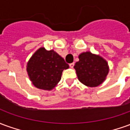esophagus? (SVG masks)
<instances>
[{"mask_svg": "<svg viewBox=\"0 0 130 130\" xmlns=\"http://www.w3.org/2000/svg\"><path fill=\"white\" fill-rule=\"evenodd\" d=\"M74 65V62H72V63H70V67L71 68H73Z\"/></svg>", "mask_w": 130, "mask_h": 130, "instance_id": "1", "label": "esophagus"}]
</instances>
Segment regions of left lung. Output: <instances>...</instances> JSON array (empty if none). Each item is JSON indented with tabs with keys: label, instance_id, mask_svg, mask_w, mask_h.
I'll return each mask as SVG.
<instances>
[{
	"label": "left lung",
	"instance_id": "8db88e82",
	"mask_svg": "<svg viewBox=\"0 0 130 130\" xmlns=\"http://www.w3.org/2000/svg\"><path fill=\"white\" fill-rule=\"evenodd\" d=\"M79 59L74 68L79 82L89 87H96L102 84L109 70L106 60L90 51L82 53Z\"/></svg>",
	"mask_w": 130,
	"mask_h": 130
}]
</instances>
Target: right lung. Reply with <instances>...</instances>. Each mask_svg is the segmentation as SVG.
I'll use <instances>...</instances> for the list:
<instances>
[{"instance_id":"1","label":"right lung","mask_w":130,"mask_h":130,"mask_svg":"<svg viewBox=\"0 0 130 130\" xmlns=\"http://www.w3.org/2000/svg\"><path fill=\"white\" fill-rule=\"evenodd\" d=\"M26 68L30 80L35 87L51 90L60 81L62 71L68 69L69 65L54 50L41 47L30 58Z\"/></svg>"}]
</instances>
